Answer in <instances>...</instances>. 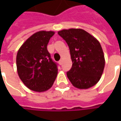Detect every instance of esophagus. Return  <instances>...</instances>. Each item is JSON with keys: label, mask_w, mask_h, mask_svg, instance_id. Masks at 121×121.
Here are the masks:
<instances>
[{"label": "esophagus", "mask_w": 121, "mask_h": 121, "mask_svg": "<svg viewBox=\"0 0 121 121\" xmlns=\"http://www.w3.org/2000/svg\"><path fill=\"white\" fill-rule=\"evenodd\" d=\"M62 63H63V60H62V59H61L59 61V64H60V65H62Z\"/></svg>", "instance_id": "obj_1"}]
</instances>
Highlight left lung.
I'll list each match as a JSON object with an SVG mask.
<instances>
[{
    "instance_id": "left-lung-1",
    "label": "left lung",
    "mask_w": 121,
    "mask_h": 121,
    "mask_svg": "<svg viewBox=\"0 0 121 121\" xmlns=\"http://www.w3.org/2000/svg\"><path fill=\"white\" fill-rule=\"evenodd\" d=\"M58 34L67 43L73 65L67 73L74 87L86 89L100 80L105 66L104 52L95 37L84 30L70 28Z\"/></svg>"
}]
</instances>
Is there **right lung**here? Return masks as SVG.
Wrapping results in <instances>:
<instances>
[{
    "label": "right lung",
    "instance_id": "1",
    "mask_svg": "<svg viewBox=\"0 0 121 121\" xmlns=\"http://www.w3.org/2000/svg\"><path fill=\"white\" fill-rule=\"evenodd\" d=\"M54 33L44 30L35 32L17 52V73L23 84L32 91H47L56 78L57 65L47 50L48 43Z\"/></svg>",
    "mask_w": 121,
    "mask_h": 121
}]
</instances>
